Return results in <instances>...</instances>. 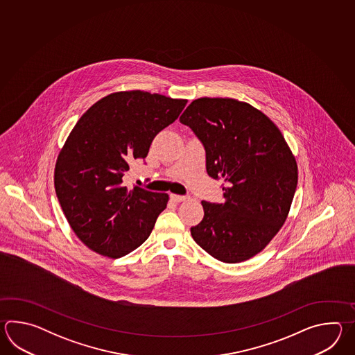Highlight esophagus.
Here are the masks:
<instances>
[{
    "instance_id": "obj_1",
    "label": "esophagus",
    "mask_w": 355,
    "mask_h": 355,
    "mask_svg": "<svg viewBox=\"0 0 355 355\" xmlns=\"http://www.w3.org/2000/svg\"><path fill=\"white\" fill-rule=\"evenodd\" d=\"M171 200H174L175 203H181V202H185L188 198L184 196H176V194H171L170 196Z\"/></svg>"
}]
</instances>
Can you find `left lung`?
Instances as JSON below:
<instances>
[{
  "label": "left lung",
  "instance_id": "left-lung-1",
  "mask_svg": "<svg viewBox=\"0 0 355 355\" xmlns=\"http://www.w3.org/2000/svg\"><path fill=\"white\" fill-rule=\"evenodd\" d=\"M180 121L202 141L208 175L225 182V202H202L191 236L219 261L249 260L287 219L298 181L295 155L264 113L236 98H196Z\"/></svg>",
  "mask_w": 355,
  "mask_h": 355
}]
</instances>
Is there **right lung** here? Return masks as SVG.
<instances>
[{
  "mask_svg": "<svg viewBox=\"0 0 355 355\" xmlns=\"http://www.w3.org/2000/svg\"><path fill=\"white\" fill-rule=\"evenodd\" d=\"M188 100L147 91L100 98L76 123L57 157L54 188L76 236L103 257H124L151 234L166 193L123 182L153 138L174 123Z\"/></svg>",
  "mask_w": 355,
  "mask_h": 355,
  "instance_id": "right-lung-1",
  "label": "right lung"
}]
</instances>
